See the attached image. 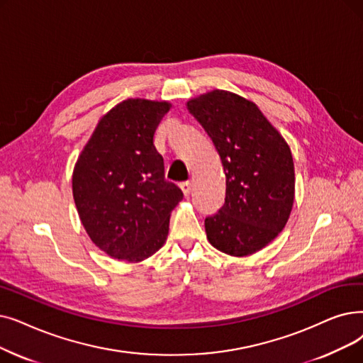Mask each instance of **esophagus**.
<instances>
[{
	"label": "esophagus",
	"instance_id": "obj_1",
	"mask_svg": "<svg viewBox=\"0 0 363 363\" xmlns=\"http://www.w3.org/2000/svg\"><path fill=\"white\" fill-rule=\"evenodd\" d=\"M179 188L182 190V193H184V196H190L191 194V182H188V181H184V182H181L179 184Z\"/></svg>",
	"mask_w": 363,
	"mask_h": 363
}]
</instances>
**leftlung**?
I'll list each match as a JSON object with an SVG mask.
<instances>
[{"instance_id":"obj_1","label":"left lung","mask_w":363,"mask_h":363,"mask_svg":"<svg viewBox=\"0 0 363 363\" xmlns=\"http://www.w3.org/2000/svg\"><path fill=\"white\" fill-rule=\"evenodd\" d=\"M220 157L225 203L204 219L209 243L247 257L285 228L295 199V172L286 140L252 101L212 90L186 102Z\"/></svg>"}]
</instances>
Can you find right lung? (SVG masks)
I'll list each match as a JSON object with an SVG mask.
<instances>
[{"instance_id": "right-lung-1", "label": "right lung", "mask_w": 363, "mask_h": 363, "mask_svg": "<svg viewBox=\"0 0 363 363\" xmlns=\"http://www.w3.org/2000/svg\"><path fill=\"white\" fill-rule=\"evenodd\" d=\"M166 101L125 99L99 120L72 172V196L90 240L111 258L140 262L159 250L182 200L164 179L154 133Z\"/></svg>"}]
</instances>
